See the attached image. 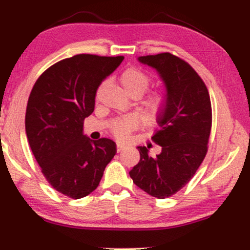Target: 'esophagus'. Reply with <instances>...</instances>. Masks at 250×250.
<instances>
[{
    "mask_svg": "<svg viewBox=\"0 0 250 250\" xmlns=\"http://www.w3.org/2000/svg\"><path fill=\"white\" fill-rule=\"evenodd\" d=\"M124 149H125V146H124V145H121V143H117V152H122Z\"/></svg>",
    "mask_w": 250,
    "mask_h": 250,
    "instance_id": "esophagus-1",
    "label": "esophagus"
}]
</instances>
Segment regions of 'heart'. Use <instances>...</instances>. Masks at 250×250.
<instances>
[{
    "label": "heart",
    "mask_w": 250,
    "mask_h": 250,
    "mask_svg": "<svg viewBox=\"0 0 250 250\" xmlns=\"http://www.w3.org/2000/svg\"><path fill=\"white\" fill-rule=\"evenodd\" d=\"M121 83L129 95H141L146 91L150 84L149 75L136 67H129L121 75ZM165 104V94L156 92L143 101L142 114L148 121L155 119ZM136 122L132 117H124L116 119L111 124V131L117 138H125L135 127Z\"/></svg>",
    "instance_id": "1"
}]
</instances>
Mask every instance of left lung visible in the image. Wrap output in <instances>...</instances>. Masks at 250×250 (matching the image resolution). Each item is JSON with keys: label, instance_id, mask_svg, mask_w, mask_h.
<instances>
[{"label": "left lung", "instance_id": "1", "mask_svg": "<svg viewBox=\"0 0 250 250\" xmlns=\"http://www.w3.org/2000/svg\"><path fill=\"white\" fill-rule=\"evenodd\" d=\"M158 73L166 88L152 141L162 146L156 157L138 146L140 162L129 176L150 196L165 199L192 179L206 156L211 128V105L203 80L186 61L170 53L139 57Z\"/></svg>", "mask_w": 250, "mask_h": 250}]
</instances>
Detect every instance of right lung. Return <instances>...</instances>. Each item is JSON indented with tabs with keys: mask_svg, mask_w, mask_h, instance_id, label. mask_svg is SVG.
<instances>
[{
	"mask_svg": "<svg viewBox=\"0 0 250 250\" xmlns=\"http://www.w3.org/2000/svg\"><path fill=\"white\" fill-rule=\"evenodd\" d=\"M124 57L77 54L46 69L27 104L25 127L30 149L51 186L80 199L97 189L116 155L110 139L84 134V119L94 110L99 86Z\"/></svg>",
	"mask_w": 250,
	"mask_h": 250,
	"instance_id": "right-lung-1",
	"label": "right lung"
}]
</instances>
